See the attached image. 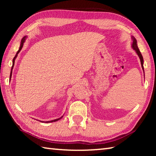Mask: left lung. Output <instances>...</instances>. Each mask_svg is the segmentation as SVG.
Masks as SVG:
<instances>
[{
    "label": "left lung",
    "instance_id": "left-lung-1",
    "mask_svg": "<svg viewBox=\"0 0 156 156\" xmlns=\"http://www.w3.org/2000/svg\"><path fill=\"white\" fill-rule=\"evenodd\" d=\"M132 40H133V43H132V48H133L134 50H135L136 52L137 53V54L138 55V56L140 58V62H141V66H142V69L144 71V67H143V62H144V60H143V57H142V54L140 51V50L138 47V44H137V41L136 39L134 38L133 36H132Z\"/></svg>",
    "mask_w": 156,
    "mask_h": 156
}]
</instances>
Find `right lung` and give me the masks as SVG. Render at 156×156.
Wrapping results in <instances>:
<instances>
[{
    "label": "right lung",
    "instance_id": "1",
    "mask_svg": "<svg viewBox=\"0 0 156 156\" xmlns=\"http://www.w3.org/2000/svg\"><path fill=\"white\" fill-rule=\"evenodd\" d=\"M26 38H27V36H25V37H23V38H22V40H21V43H20V48H19V49H18V51H17L16 54V56H14V58H13V62H12V69H11V73H10L9 79H11V78H12V70H13V68H14V66L15 59L16 58V57H17V56H18V53H19V52L20 51V50H21V49H22V48H23V43H25V39H26ZM62 117H63V116H62V117H60V118H58V119H55V120H51V121H46L45 122H56V121H58V120H59L60 119H61V118H62Z\"/></svg>",
    "mask_w": 156,
    "mask_h": 156
}]
</instances>
